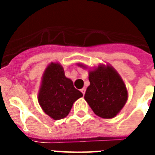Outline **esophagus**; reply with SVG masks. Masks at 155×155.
<instances>
[{
	"mask_svg": "<svg viewBox=\"0 0 155 155\" xmlns=\"http://www.w3.org/2000/svg\"><path fill=\"white\" fill-rule=\"evenodd\" d=\"M85 91H86V89H85V88H82V89H81V92H82V94H84V93H85Z\"/></svg>",
	"mask_w": 155,
	"mask_h": 155,
	"instance_id": "34e87169",
	"label": "esophagus"
}]
</instances>
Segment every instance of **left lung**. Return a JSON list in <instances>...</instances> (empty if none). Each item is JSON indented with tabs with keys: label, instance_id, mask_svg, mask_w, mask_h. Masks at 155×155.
I'll return each mask as SVG.
<instances>
[{
	"label": "left lung",
	"instance_id": "obj_1",
	"mask_svg": "<svg viewBox=\"0 0 155 155\" xmlns=\"http://www.w3.org/2000/svg\"><path fill=\"white\" fill-rule=\"evenodd\" d=\"M89 81L84 100L94 114L104 119L116 116L128 99L126 86L118 72L111 65L101 64L89 71Z\"/></svg>",
	"mask_w": 155,
	"mask_h": 155
}]
</instances>
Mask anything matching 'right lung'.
I'll return each instance as SVG.
<instances>
[{"mask_svg": "<svg viewBox=\"0 0 155 155\" xmlns=\"http://www.w3.org/2000/svg\"><path fill=\"white\" fill-rule=\"evenodd\" d=\"M83 96L74 87L73 81L65 77L59 63H51L45 69L38 94L39 104L46 114L54 120L67 116L75 101Z\"/></svg>", "mask_w": 155, "mask_h": 155, "instance_id": "add662e5", "label": "right lung"}]
</instances>
